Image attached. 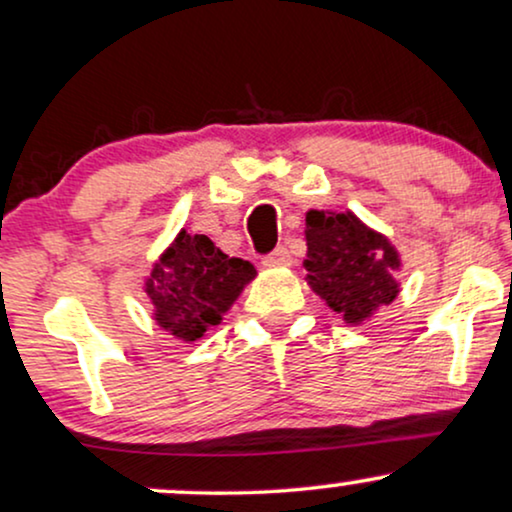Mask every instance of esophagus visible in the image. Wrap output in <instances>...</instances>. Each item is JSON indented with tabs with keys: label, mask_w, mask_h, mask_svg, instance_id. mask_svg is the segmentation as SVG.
Listing matches in <instances>:
<instances>
[{
	"label": "esophagus",
	"mask_w": 512,
	"mask_h": 512,
	"mask_svg": "<svg viewBox=\"0 0 512 512\" xmlns=\"http://www.w3.org/2000/svg\"><path fill=\"white\" fill-rule=\"evenodd\" d=\"M263 263H266V266H273V268L292 266V254H289L287 246H277V249H273L266 258H263Z\"/></svg>",
	"instance_id": "1"
}]
</instances>
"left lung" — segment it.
I'll return each mask as SVG.
<instances>
[{"label": "left lung", "mask_w": 512, "mask_h": 512, "mask_svg": "<svg viewBox=\"0 0 512 512\" xmlns=\"http://www.w3.org/2000/svg\"><path fill=\"white\" fill-rule=\"evenodd\" d=\"M306 246L308 285L346 323L361 325L399 294V251L351 211H308Z\"/></svg>", "instance_id": "obj_1"}]
</instances>
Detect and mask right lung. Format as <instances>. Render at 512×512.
Here are the masks:
<instances>
[{
	"label": "right lung",
	"mask_w": 512,
	"mask_h": 512,
	"mask_svg": "<svg viewBox=\"0 0 512 512\" xmlns=\"http://www.w3.org/2000/svg\"><path fill=\"white\" fill-rule=\"evenodd\" d=\"M254 277L256 268L249 261L223 254L206 235L180 230L151 268L144 292L161 330L182 342H197L223 320Z\"/></svg>",
	"instance_id": "right-lung-1"
}]
</instances>
